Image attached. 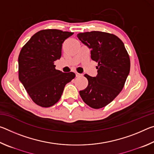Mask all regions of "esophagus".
Here are the masks:
<instances>
[{
    "instance_id": "1",
    "label": "esophagus",
    "mask_w": 154,
    "mask_h": 154,
    "mask_svg": "<svg viewBox=\"0 0 154 154\" xmlns=\"http://www.w3.org/2000/svg\"><path fill=\"white\" fill-rule=\"evenodd\" d=\"M75 75H76V77H80L81 75H82L81 74L78 73V72H75Z\"/></svg>"
}]
</instances>
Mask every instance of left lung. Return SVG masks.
Returning <instances> with one entry per match:
<instances>
[{
	"mask_svg": "<svg viewBox=\"0 0 154 154\" xmlns=\"http://www.w3.org/2000/svg\"><path fill=\"white\" fill-rule=\"evenodd\" d=\"M77 37L91 49V58L98 63V74H87V88L79 91L85 104L100 109L113 101L123 89L130 72V61L124 44L113 34L92 31L79 33Z\"/></svg>",
	"mask_w": 154,
	"mask_h": 154,
	"instance_id": "left-lung-1",
	"label": "left lung"
}]
</instances>
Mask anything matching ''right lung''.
<instances>
[{
  "mask_svg": "<svg viewBox=\"0 0 154 154\" xmlns=\"http://www.w3.org/2000/svg\"><path fill=\"white\" fill-rule=\"evenodd\" d=\"M73 32L47 29L35 33L21 49L18 57L19 79L33 102L49 107L58 102L66 83L74 79L72 72L55 69L60 58L64 41Z\"/></svg>",
  "mask_w": 154,
  "mask_h": 154,
  "instance_id": "1",
  "label": "right lung"
}]
</instances>
